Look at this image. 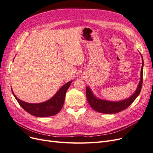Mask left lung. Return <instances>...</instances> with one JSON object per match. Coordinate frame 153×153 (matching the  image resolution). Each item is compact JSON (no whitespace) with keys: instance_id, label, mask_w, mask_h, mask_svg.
Returning a JSON list of instances; mask_svg holds the SVG:
<instances>
[{"instance_id":"obj_1","label":"left lung","mask_w":153,"mask_h":153,"mask_svg":"<svg viewBox=\"0 0 153 153\" xmlns=\"http://www.w3.org/2000/svg\"><path fill=\"white\" fill-rule=\"evenodd\" d=\"M141 55V54H140ZM142 59V65L140 72V79L139 84H138L137 89L134 94H132L130 97L125 99L124 100L119 101H111L108 100H101L97 98L92 92L91 89L89 87H86V97L88 102H89L90 106L96 112H98L103 114H116L121 111H123L127 108L135 100L139 95L142 86V79H143V61Z\"/></svg>"}]
</instances>
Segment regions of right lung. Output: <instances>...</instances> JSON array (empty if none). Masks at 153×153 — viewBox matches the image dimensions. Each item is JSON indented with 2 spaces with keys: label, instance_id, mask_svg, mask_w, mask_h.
Segmentation results:
<instances>
[{
  "label": "right lung",
  "instance_id": "1",
  "mask_svg": "<svg viewBox=\"0 0 153 153\" xmlns=\"http://www.w3.org/2000/svg\"><path fill=\"white\" fill-rule=\"evenodd\" d=\"M72 83V80L67 82L62 85L56 92L52 98L50 100L39 103H29L18 99L14 94L11 89L13 94L17 100L18 103L26 112L39 117H45L52 116L57 114L63 106L64 100H65L66 92Z\"/></svg>",
  "mask_w": 153,
  "mask_h": 153
}]
</instances>
